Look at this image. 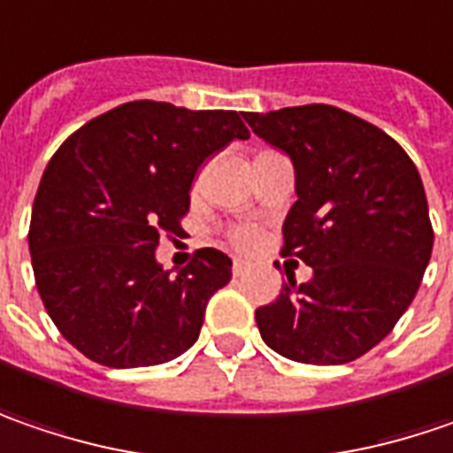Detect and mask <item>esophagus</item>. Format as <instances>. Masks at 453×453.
<instances>
[{
  "instance_id": "obj_1",
  "label": "esophagus",
  "mask_w": 453,
  "mask_h": 453,
  "mask_svg": "<svg viewBox=\"0 0 453 453\" xmlns=\"http://www.w3.org/2000/svg\"><path fill=\"white\" fill-rule=\"evenodd\" d=\"M247 267H250V265L237 257V260H234V265H232V273H234V275L239 278V275H244V273H247Z\"/></svg>"
}]
</instances>
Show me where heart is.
Wrapping results in <instances>:
<instances>
[{"label": "heart", "instance_id": "b5f03b06", "mask_svg": "<svg viewBox=\"0 0 453 453\" xmlns=\"http://www.w3.org/2000/svg\"><path fill=\"white\" fill-rule=\"evenodd\" d=\"M232 239H234V244H237L239 250H255L260 244V232L252 229V226H242V229H237L232 234Z\"/></svg>", "mask_w": 453, "mask_h": 453}]
</instances>
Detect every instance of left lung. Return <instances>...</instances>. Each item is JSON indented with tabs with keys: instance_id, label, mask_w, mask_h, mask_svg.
Segmentation results:
<instances>
[{
	"instance_id": "1",
	"label": "left lung",
	"mask_w": 453,
	"mask_h": 453,
	"mask_svg": "<svg viewBox=\"0 0 453 453\" xmlns=\"http://www.w3.org/2000/svg\"><path fill=\"white\" fill-rule=\"evenodd\" d=\"M244 119L293 163L298 201L283 221V255L313 270L255 311L262 342L293 362L347 365L393 331L431 260L418 168L382 129L328 104Z\"/></svg>"
}]
</instances>
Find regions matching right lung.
Wrapping results in <instances>:
<instances>
[{"label": "right lung", "instance_id": "1", "mask_svg": "<svg viewBox=\"0 0 453 453\" xmlns=\"http://www.w3.org/2000/svg\"><path fill=\"white\" fill-rule=\"evenodd\" d=\"M247 137L237 111L129 102L58 148L27 242L45 311L81 354L129 370L196 344L209 298L232 280V260L206 247L173 275L155 247L160 234H178L201 163Z\"/></svg>", "mask_w": 453, "mask_h": 453}]
</instances>
